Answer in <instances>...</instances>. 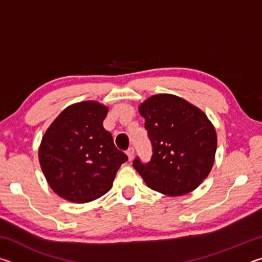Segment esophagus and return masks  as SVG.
Returning <instances> with one entry per match:
<instances>
[{"instance_id":"esophagus-1","label":"esophagus","mask_w":262,"mask_h":262,"mask_svg":"<svg viewBox=\"0 0 262 262\" xmlns=\"http://www.w3.org/2000/svg\"><path fill=\"white\" fill-rule=\"evenodd\" d=\"M127 156H128V159H129V161H132L133 157H134V149H133V148L128 149L127 150Z\"/></svg>"}]
</instances>
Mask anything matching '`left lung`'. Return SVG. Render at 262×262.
Returning <instances> with one entry per match:
<instances>
[{
  "instance_id": "8db88e82",
  "label": "left lung",
  "mask_w": 262,
  "mask_h": 262,
  "mask_svg": "<svg viewBox=\"0 0 262 262\" xmlns=\"http://www.w3.org/2000/svg\"><path fill=\"white\" fill-rule=\"evenodd\" d=\"M152 144L148 164L135 158V170L150 188L168 196L194 190L210 173L217 135L205 112L178 96L159 94L139 106Z\"/></svg>"
}]
</instances>
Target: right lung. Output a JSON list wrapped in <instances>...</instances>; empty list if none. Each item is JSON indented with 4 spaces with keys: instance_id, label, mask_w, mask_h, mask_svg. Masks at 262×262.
<instances>
[{
    "instance_id": "obj_1",
    "label": "right lung",
    "mask_w": 262,
    "mask_h": 262,
    "mask_svg": "<svg viewBox=\"0 0 262 262\" xmlns=\"http://www.w3.org/2000/svg\"><path fill=\"white\" fill-rule=\"evenodd\" d=\"M108 107L86 100L66 107L42 136L38 156L50 187L64 200L86 203L111 189L128 157L103 126Z\"/></svg>"
}]
</instances>
